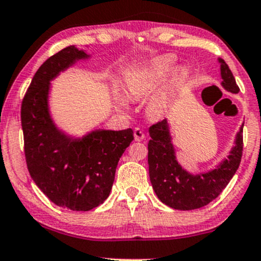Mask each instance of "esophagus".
<instances>
[{"mask_svg": "<svg viewBox=\"0 0 261 261\" xmlns=\"http://www.w3.org/2000/svg\"><path fill=\"white\" fill-rule=\"evenodd\" d=\"M134 138H136L137 141H143L145 139V134H144V132L140 128H136L134 129Z\"/></svg>", "mask_w": 261, "mask_h": 261, "instance_id": "obj_1", "label": "esophagus"}]
</instances>
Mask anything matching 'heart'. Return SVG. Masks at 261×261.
<instances>
[{"label":"heart","instance_id":"heart-1","mask_svg":"<svg viewBox=\"0 0 261 261\" xmlns=\"http://www.w3.org/2000/svg\"><path fill=\"white\" fill-rule=\"evenodd\" d=\"M174 58L170 56H163L153 60L150 65L128 72L125 77V92L130 98L140 99L149 95L162 83L166 76L170 72L174 66ZM190 76V69L188 66L181 65L176 67L173 73L169 88L166 92L161 93L155 98L151 99L147 106L149 114L152 116H160L163 114L169 104V96L173 89L178 88ZM124 104V100H121Z\"/></svg>","mask_w":261,"mask_h":261}]
</instances>
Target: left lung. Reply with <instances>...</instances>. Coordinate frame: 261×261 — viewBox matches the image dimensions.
Here are the masks:
<instances>
[{
	"instance_id": "8db88e82",
	"label": "left lung",
	"mask_w": 261,
	"mask_h": 261,
	"mask_svg": "<svg viewBox=\"0 0 261 261\" xmlns=\"http://www.w3.org/2000/svg\"><path fill=\"white\" fill-rule=\"evenodd\" d=\"M221 85L226 91L239 93L236 80L223 59H219ZM150 181L161 202L170 208L191 211L204 207L219 196L239 169L243 151V124L236 136L230 155L219 166L207 173L191 174L179 165L167 120L157 122L149 129Z\"/></svg>"
}]
</instances>
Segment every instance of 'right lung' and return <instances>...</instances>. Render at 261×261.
<instances>
[{"label":"right lung","mask_w":261,"mask_h":261,"mask_svg":"<svg viewBox=\"0 0 261 261\" xmlns=\"http://www.w3.org/2000/svg\"><path fill=\"white\" fill-rule=\"evenodd\" d=\"M88 58L75 46L48 58L21 102L25 159L32 180L53 203L79 212L91 211L109 197L118 161L134 139L130 128L72 138L53 122L48 108L50 81Z\"/></svg>","instance_id":"1"}]
</instances>
